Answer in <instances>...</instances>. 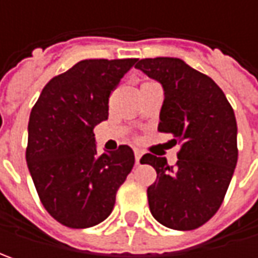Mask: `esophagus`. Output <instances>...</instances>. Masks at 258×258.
Wrapping results in <instances>:
<instances>
[{"mask_svg": "<svg viewBox=\"0 0 258 258\" xmlns=\"http://www.w3.org/2000/svg\"><path fill=\"white\" fill-rule=\"evenodd\" d=\"M141 156H142L141 151H135V161H136L138 165H139V161H141Z\"/></svg>", "mask_w": 258, "mask_h": 258, "instance_id": "34e87169", "label": "esophagus"}]
</instances>
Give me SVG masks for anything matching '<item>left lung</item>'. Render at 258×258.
Returning a JSON list of instances; mask_svg holds the SVG:
<instances>
[{
	"instance_id": "1",
	"label": "left lung",
	"mask_w": 258,
	"mask_h": 258,
	"mask_svg": "<svg viewBox=\"0 0 258 258\" xmlns=\"http://www.w3.org/2000/svg\"><path fill=\"white\" fill-rule=\"evenodd\" d=\"M135 67L162 85L158 131L181 142L175 166L152 154L141 159L156 171L149 210L168 228L195 230L218 211L233 178L238 158L233 107L211 77L181 58H142Z\"/></svg>"
}]
</instances>
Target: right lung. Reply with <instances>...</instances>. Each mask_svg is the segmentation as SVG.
<instances>
[{"label":"right lung","mask_w":258,"mask_h":258,"mask_svg":"<svg viewBox=\"0 0 258 258\" xmlns=\"http://www.w3.org/2000/svg\"><path fill=\"white\" fill-rule=\"evenodd\" d=\"M136 61L82 60L53 77L31 109L27 165L47 213L66 227L104 221L134 168L127 145L97 155L93 129L107 119L109 96Z\"/></svg>","instance_id":"right-lung-1"}]
</instances>
